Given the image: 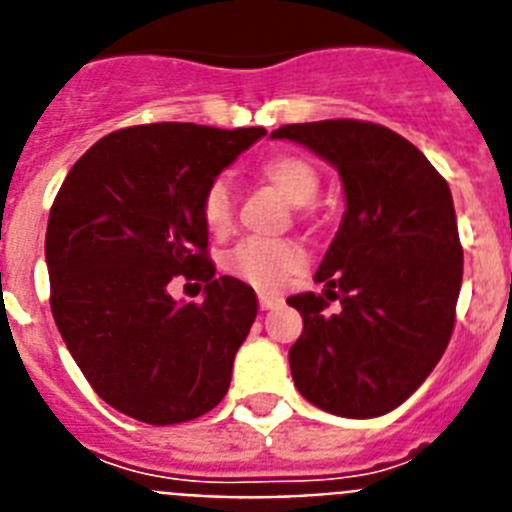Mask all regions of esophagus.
<instances>
[{
  "label": "esophagus",
  "instance_id": "34e87169",
  "mask_svg": "<svg viewBox=\"0 0 512 512\" xmlns=\"http://www.w3.org/2000/svg\"><path fill=\"white\" fill-rule=\"evenodd\" d=\"M283 304V296L278 293H260V309H278Z\"/></svg>",
  "mask_w": 512,
  "mask_h": 512
}]
</instances>
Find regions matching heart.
<instances>
[{"label": "heart", "instance_id": "1", "mask_svg": "<svg viewBox=\"0 0 512 512\" xmlns=\"http://www.w3.org/2000/svg\"><path fill=\"white\" fill-rule=\"evenodd\" d=\"M257 177L286 198L293 206H306L319 193V170L301 154H273L262 159ZM203 224L211 234H226L234 224V193L229 182L213 180L201 201ZM226 268L239 281L260 291H278L288 278L306 268V252L293 239H247L226 257Z\"/></svg>", "mask_w": 512, "mask_h": 512}]
</instances>
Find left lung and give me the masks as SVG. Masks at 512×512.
<instances>
[{
    "label": "left lung",
    "instance_id": "left-lung-1",
    "mask_svg": "<svg viewBox=\"0 0 512 512\" xmlns=\"http://www.w3.org/2000/svg\"><path fill=\"white\" fill-rule=\"evenodd\" d=\"M270 136L335 164L348 201L314 275L324 293L288 299L304 319L288 350L293 384L332 415H386L428 379L456 322L464 250L448 182L379 123H291Z\"/></svg>",
    "mask_w": 512,
    "mask_h": 512
}]
</instances>
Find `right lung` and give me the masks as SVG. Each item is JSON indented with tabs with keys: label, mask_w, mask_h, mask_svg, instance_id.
<instances>
[{
	"label": "right lung",
	"mask_w": 512,
	"mask_h": 512,
	"mask_svg": "<svg viewBox=\"0 0 512 512\" xmlns=\"http://www.w3.org/2000/svg\"><path fill=\"white\" fill-rule=\"evenodd\" d=\"M265 128L149 123L102 136L51 206V311L97 397L149 425L206 415L229 391L234 355L257 317L247 283L208 257L206 188ZM175 277L207 296L177 305Z\"/></svg>",
	"instance_id": "1"
}]
</instances>
